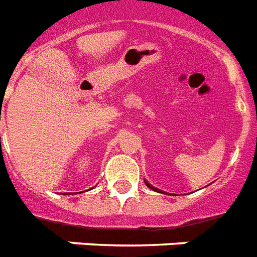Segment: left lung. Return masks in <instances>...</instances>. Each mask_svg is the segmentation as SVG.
<instances>
[{
  "label": "left lung",
  "mask_w": 257,
  "mask_h": 257,
  "mask_svg": "<svg viewBox=\"0 0 257 257\" xmlns=\"http://www.w3.org/2000/svg\"><path fill=\"white\" fill-rule=\"evenodd\" d=\"M144 183L147 184V187H148V188H151V189H152V191H155V192H159V193H164V195H168V193H167V192H163V191H160V189H159V188L153 187L152 184H149L148 181H147V180H144Z\"/></svg>",
  "instance_id": "8db88e82"
}]
</instances>
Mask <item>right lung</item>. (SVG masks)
I'll use <instances>...</instances> for the list:
<instances>
[{"mask_svg":"<svg viewBox=\"0 0 257 257\" xmlns=\"http://www.w3.org/2000/svg\"><path fill=\"white\" fill-rule=\"evenodd\" d=\"M68 195H72V193H68ZM73 195H74V193H73Z\"/></svg>","mask_w":257,"mask_h":257,"instance_id":"obj_1","label":"right lung"}]
</instances>
